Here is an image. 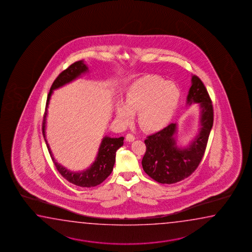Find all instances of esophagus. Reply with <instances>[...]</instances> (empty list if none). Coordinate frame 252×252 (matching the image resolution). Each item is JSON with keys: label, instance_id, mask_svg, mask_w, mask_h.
<instances>
[{"label": "esophagus", "instance_id": "obj_1", "mask_svg": "<svg viewBox=\"0 0 252 252\" xmlns=\"http://www.w3.org/2000/svg\"><path fill=\"white\" fill-rule=\"evenodd\" d=\"M135 136H134L133 134L128 133L126 135V140L128 141V142H132L135 140Z\"/></svg>", "mask_w": 252, "mask_h": 252}]
</instances>
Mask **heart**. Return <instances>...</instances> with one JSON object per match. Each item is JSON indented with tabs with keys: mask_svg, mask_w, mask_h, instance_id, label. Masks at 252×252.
I'll list each match as a JSON object with an SVG mask.
<instances>
[{
	"mask_svg": "<svg viewBox=\"0 0 252 252\" xmlns=\"http://www.w3.org/2000/svg\"><path fill=\"white\" fill-rule=\"evenodd\" d=\"M180 98L181 91L175 83L157 75H146L128 87L124 102L116 104L115 114L121 124L128 125L138 113L140 127L157 131L172 120Z\"/></svg>",
	"mask_w": 252,
	"mask_h": 252,
	"instance_id": "1",
	"label": "heart"
}]
</instances>
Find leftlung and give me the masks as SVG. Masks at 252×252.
<instances>
[{
    "label": "left lung",
    "mask_w": 252,
    "mask_h": 252,
    "mask_svg": "<svg viewBox=\"0 0 252 252\" xmlns=\"http://www.w3.org/2000/svg\"><path fill=\"white\" fill-rule=\"evenodd\" d=\"M186 103L199 106V128L187 146L177 145L178 124L168 125L145 140L147 150L142 167L148 176L159 183L172 184L189 177L197 169L207 148L214 122L212 102L202 81L195 75L191 77Z\"/></svg>",
    "instance_id": "left-lung-1"
}]
</instances>
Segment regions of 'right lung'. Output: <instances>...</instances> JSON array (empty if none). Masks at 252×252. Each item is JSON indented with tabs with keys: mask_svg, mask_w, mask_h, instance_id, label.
Listing matches in <instances>:
<instances>
[{
	"mask_svg": "<svg viewBox=\"0 0 252 252\" xmlns=\"http://www.w3.org/2000/svg\"><path fill=\"white\" fill-rule=\"evenodd\" d=\"M87 72H89V67L85 63L84 61H79L74 63L73 64L70 65L69 68L63 70L56 78L51 87L49 94L47 95L42 129H43V135H44L50 156L53 159L58 172L63 175V177H64L67 181H69V183H73L79 187L90 188L94 187L96 185H99L100 183H103L112 173L114 169V163H115L116 151L124 145V137L110 138L108 136H104L101 141L98 152L93 163L88 169L83 170L81 172H72L56 162V160L54 158V155L51 151L49 144L46 140V135H45L47 108L49 105L51 95L53 94L54 90L60 89L66 84H69L71 81L78 79L81 75L85 74Z\"/></svg>",
	"mask_w": 252,
	"mask_h": 252,
	"instance_id": "obj_1",
	"label": "right lung"
}]
</instances>
